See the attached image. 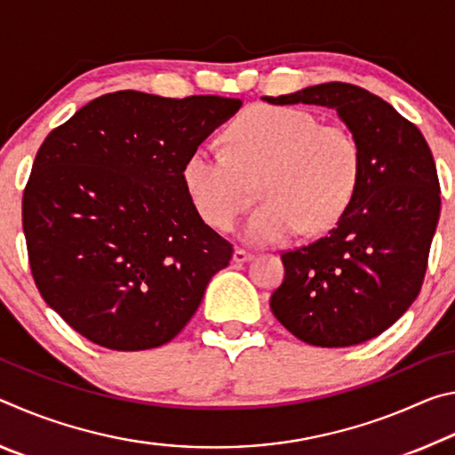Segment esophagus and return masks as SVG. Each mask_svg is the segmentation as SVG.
I'll use <instances>...</instances> for the list:
<instances>
[{
  "mask_svg": "<svg viewBox=\"0 0 455 455\" xmlns=\"http://www.w3.org/2000/svg\"><path fill=\"white\" fill-rule=\"evenodd\" d=\"M251 259H252V252L244 251V249H235V252H233L235 263H246V260H251Z\"/></svg>",
  "mask_w": 455,
  "mask_h": 455,
  "instance_id": "34e87169",
  "label": "esophagus"
}]
</instances>
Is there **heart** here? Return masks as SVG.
Listing matches in <instances>:
<instances>
[{
    "label": "heart",
    "mask_w": 455,
    "mask_h": 455,
    "mask_svg": "<svg viewBox=\"0 0 455 455\" xmlns=\"http://www.w3.org/2000/svg\"><path fill=\"white\" fill-rule=\"evenodd\" d=\"M227 142L228 154L204 144L182 166L184 188L212 228H233L259 179L265 203L243 228L252 244L281 243L301 228L323 233L353 203L363 156L347 128L321 124L301 108L255 106L230 124Z\"/></svg>",
    "instance_id": "1"
}]
</instances>
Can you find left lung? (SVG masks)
<instances>
[{
	"label": "left lung",
	"mask_w": 455,
	"mask_h": 455,
	"mask_svg": "<svg viewBox=\"0 0 455 455\" xmlns=\"http://www.w3.org/2000/svg\"><path fill=\"white\" fill-rule=\"evenodd\" d=\"M265 102L333 108L361 146V179L327 236L283 252L271 311L317 347H351L394 325L419 295L440 219V182L418 126L353 84L329 82Z\"/></svg>",
	"instance_id": "obj_1"
}]
</instances>
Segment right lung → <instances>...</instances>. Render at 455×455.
Segmentation results:
<instances>
[{"instance_id": "obj_1", "label": "right lung", "mask_w": 455, "mask_h": 455, "mask_svg": "<svg viewBox=\"0 0 455 455\" xmlns=\"http://www.w3.org/2000/svg\"><path fill=\"white\" fill-rule=\"evenodd\" d=\"M238 98L100 96L52 130L24 190L29 267L44 301L114 351L180 333L233 244L204 225L182 166Z\"/></svg>"}]
</instances>
